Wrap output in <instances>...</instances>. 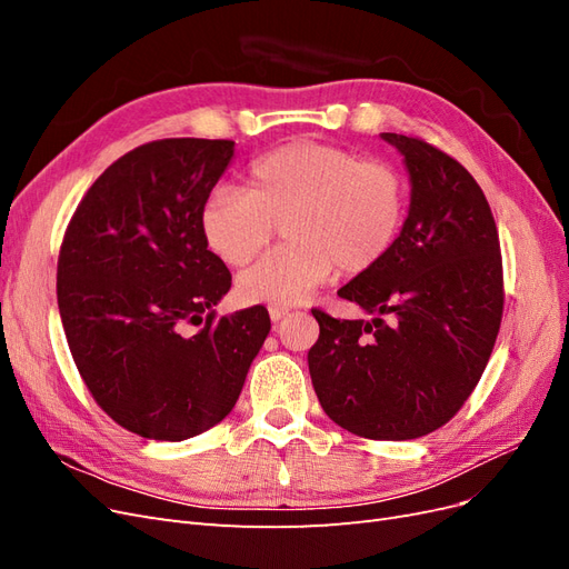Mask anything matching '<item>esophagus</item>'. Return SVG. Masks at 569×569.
<instances>
[{
  "label": "esophagus",
  "instance_id": "1",
  "mask_svg": "<svg viewBox=\"0 0 569 569\" xmlns=\"http://www.w3.org/2000/svg\"><path fill=\"white\" fill-rule=\"evenodd\" d=\"M268 313H270L272 322H278V320H282V318H284L289 311H287L284 306H270V308H268Z\"/></svg>",
  "mask_w": 569,
  "mask_h": 569
}]
</instances>
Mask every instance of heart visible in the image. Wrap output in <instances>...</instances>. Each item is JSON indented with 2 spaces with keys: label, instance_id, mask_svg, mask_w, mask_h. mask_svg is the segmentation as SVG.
Masks as SVG:
<instances>
[{
  "label": "heart",
  "instance_id": "b5f03b06",
  "mask_svg": "<svg viewBox=\"0 0 569 569\" xmlns=\"http://www.w3.org/2000/svg\"><path fill=\"white\" fill-rule=\"evenodd\" d=\"M408 182L389 161L318 142L274 147L249 166V189L220 184L201 206V232L228 266H247L282 226L287 242L239 274L249 303L306 301L335 268H375L401 234Z\"/></svg>",
  "mask_w": 569,
  "mask_h": 569
}]
</instances>
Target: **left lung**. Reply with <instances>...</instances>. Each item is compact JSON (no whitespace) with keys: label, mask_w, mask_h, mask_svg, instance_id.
<instances>
[{"label":"left lung","mask_w":569,"mask_h":569,"mask_svg":"<svg viewBox=\"0 0 569 569\" xmlns=\"http://www.w3.org/2000/svg\"><path fill=\"white\" fill-rule=\"evenodd\" d=\"M403 153L410 211L391 251L339 297L370 320L313 308L308 351L322 410L351 435L418 439L449 422L485 372L503 318L496 220L477 180L420 137L382 132Z\"/></svg>","instance_id":"left-lung-1"}]
</instances>
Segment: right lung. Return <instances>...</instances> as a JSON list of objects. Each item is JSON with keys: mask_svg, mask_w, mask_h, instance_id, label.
I'll use <instances>...</instances> for the list:
<instances>
[{"mask_svg": "<svg viewBox=\"0 0 569 569\" xmlns=\"http://www.w3.org/2000/svg\"><path fill=\"white\" fill-rule=\"evenodd\" d=\"M232 153V140L199 137L137 147L94 180L63 234L68 349L97 406L144 439L218 425L270 332L263 306L213 311L232 274L206 244L201 206Z\"/></svg>", "mask_w": 569, "mask_h": 569, "instance_id": "add662e5", "label": "right lung"}]
</instances>
